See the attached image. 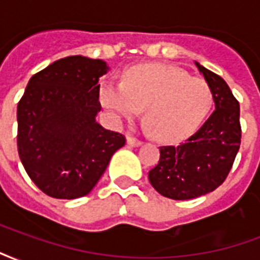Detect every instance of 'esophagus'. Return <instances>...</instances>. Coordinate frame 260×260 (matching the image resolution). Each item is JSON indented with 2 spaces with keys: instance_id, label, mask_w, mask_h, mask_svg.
<instances>
[{
  "instance_id": "34e87169",
  "label": "esophagus",
  "mask_w": 260,
  "mask_h": 260,
  "mask_svg": "<svg viewBox=\"0 0 260 260\" xmlns=\"http://www.w3.org/2000/svg\"><path fill=\"white\" fill-rule=\"evenodd\" d=\"M126 142H128V145H129V146H134V147L141 146L142 143H143L142 141L136 139V138H132V136H128V138H126Z\"/></svg>"
}]
</instances>
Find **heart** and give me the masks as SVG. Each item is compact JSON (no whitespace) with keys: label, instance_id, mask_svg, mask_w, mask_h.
Here are the masks:
<instances>
[{"label":"heart","instance_id":"b5f03b06","mask_svg":"<svg viewBox=\"0 0 260 260\" xmlns=\"http://www.w3.org/2000/svg\"><path fill=\"white\" fill-rule=\"evenodd\" d=\"M100 100L115 121L136 117L158 141L184 139L203 122L213 107L205 80L164 64H141L125 71L121 83L103 82Z\"/></svg>","mask_w":260,"mask_h":260}]
</instances>
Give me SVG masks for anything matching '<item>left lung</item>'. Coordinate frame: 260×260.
I'll list each match as a JSON object with an SVG mask.
<instances>
[{
	"label": "left lung",
	"mask_w": 260,
	"mask_h": 260,
	"mask_svg": "<svg viewBox=\"0 0 260 260\" xmlns=\"http://www.w3.org/2000/svg\"><path fill=\"white\" fill-rule=\"evenodd\" d=\"M213 91L216 110L178 146L160 147L149 181L160 195L186 201L214 191L227 178L241 145L240 103L225 80L195 62Z\"/></svg>",
	"instance_id": "left-lung-1"
}]
</instances>
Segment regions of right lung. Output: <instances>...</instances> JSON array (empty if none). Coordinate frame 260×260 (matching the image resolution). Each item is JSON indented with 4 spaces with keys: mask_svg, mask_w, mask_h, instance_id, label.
<instances>
[{
    "mask_svg": "<svg viewBox=\"0 0 260 260\" xmlns=\"http://www.w3.org/2000/svg\"><path fill=\"white\" fill-rule=\"evenodd\" d=\"M103 59L65 57L27 83L18 104V153L39 189L57 199L87 195L125 136L96 121Z\"/></svg>",
    "mask_w": 260,
    "mask_h": 260,
    "instance_id": "right-lung-1",
    "label": "right lung"
}]
</instances>
